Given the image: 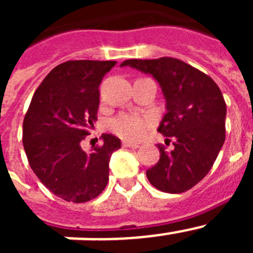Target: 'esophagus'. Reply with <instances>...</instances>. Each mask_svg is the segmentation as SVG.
<instances>
[{
  "mask_svg": "<svg viewBox=\"0 0 253 253\" xmlns=\"http://www.w3.org/2000/svg\"><path fill=\"white\" fill-rule=\"evenodd\" d=\"M123 147H124V148H138V144L137 143H131V142H123Z\"/></svg>",
  "mask_w": 253,
  "mask_h": 253,
  "instance_id": "obj_1",
  "label": "esophagus"
}]
</instances>
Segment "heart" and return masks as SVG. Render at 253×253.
I'll return each instance as SVG.
<instances>
[{
  "label": "heart",
  "instance_id": "obj_1",
  "mask_svg": "<svg viewBox=\"0 0 253 253\" xmlns=\"http://www.w3.org/2000/svg\"><path fill=\"white\" fill-rule=\"evenodd\" d=\"M154 124V118L148 114L122 113L115 116L109 128L115 135L126 140H139Z\"/></svg>",
  "mask_w": 253,
  "mask_h": 253
}]
</instances>
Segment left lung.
Returning <instances> with one entry per match:
<instances>
[{"label":"left lung","mask_w":253,"mask_h":253,"mask_svg":"<svg viewBox=\"0 0 253 253\" xmlns=\"http://www.w3.org/2000/svg\"><path fill=\"white\" fill-rule=\"evenodd\" d=\"M129 66L153 76L166 99L167 113L158 126L167 152L158 144L160 161L147 169L156 189L169 194L187 191L202 181L213 167L225 139L224 97L218 84L204 72L176 58L128 59Z\"/></svg>","instance_id":"obj_1"}]
</instances>
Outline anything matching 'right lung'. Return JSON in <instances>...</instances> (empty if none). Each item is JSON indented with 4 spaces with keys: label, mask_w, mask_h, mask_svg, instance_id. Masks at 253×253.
Segmentation results:
<instances>
[{
    "label": "right lung",
    "mask_w": 253,
    "mask_h": 253,
    "mask_svg": "<svg viewBox=\"0 0 253 253\" xmlns=\"http://www.w3.org/2000/svg\"><path fill=\"white\" fill-rule=\"evenodd\" d=\"M115 60H68L53 68L35 91L22 124L31 169L44 186L66 202L97 198L109 181V162L122 147L102 134V146L81 148L97 120L99 86Z\"/></svg>",
    "instance_id": "add662e5"
}]
</instances>
